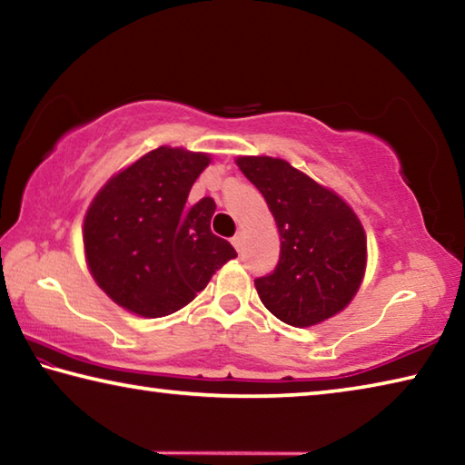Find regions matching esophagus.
Here are the masks:
<instances>
[{"instance_id": "obj_1", "label": "esophagus", "mask_w": 465, "mask_h": 465, "mask_svg": "<svg viewBox=\"0 0 465 465\" xmlns=\"http://www.w3.org/2000/svg\"><path fill=\"white\" fill-rule=\"evenodd\" d=\"M232 243H233V248L240 252L242 250V233H235L233 238H232Z\"/></svg>"}]
</instances>
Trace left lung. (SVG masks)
Wrapping results in <instances>:
<instances>
[{
	"instance_id": "obj_1",
	"label": "left lung",
	"mask_w": 465,
	"mask_h": 465,
	"mask_svg": "<svg viewBox=\"0 0 465 465\" xmlns=\"http://www.w3.org/2000/svg\"><path fill=\"white\" fill-rule=\"evenodd\" d=\"M281 235L279 264L254 281L264 308L295 328L316 326L352 302L365 277L367 235L355 211L289 162L240 155Z\"/></svg>"
}]
</instances>
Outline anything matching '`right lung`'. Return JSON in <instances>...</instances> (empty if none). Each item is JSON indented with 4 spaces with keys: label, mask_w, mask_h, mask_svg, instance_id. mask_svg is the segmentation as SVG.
Returning <instances> with one entry per match:
<instances>
[{
    "label": "right lung",
    "mask_w": 465,
    "mask_h": 465,
    "mask_svg": "<svg viewBox=\"0 0 465 465\" xmlns=\"http://www.w3.org/2000/svg\"><path fill=\"white\" fill-rule=\"evenodd\" d=\"M209 153L162 145L121 170L94 196L84 219L85 262L116 305L163 318L207 287L233 246L211 232L215 201L188 207Z\"/></svg>",
    "instance_id": "add662e5"
}]
</instances>
